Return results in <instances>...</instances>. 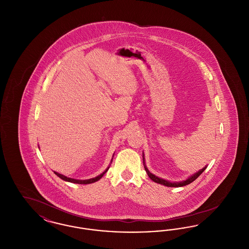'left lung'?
<instances>
[{
	"mask_svg": "<svg viewBox=\"0 0 249 249\" xmlns=\"http://www.w3.org/2000/svg\"><path fill=\"white\" fill-rule=\"evenodd\" d=\"M142 162L144 163V158H143V155H142ZM144 166V170H145V172H146V174H147V176L149 177V178L151 179V180H153L154 182L156 183H159V184H161V185H163V186H166V187H172V188H178V187H183V186H186V185H189L190 183H192L195 179H197V178H199L200 176H201V173L206 169V167H204V168H202L201 170H200L199 172H197L196 174H194L193 176H191L190 178H188L187 180H185V181H182V182H177V183H172V182H169V181H166L164 179H161V178H158V177H156L154 175H152L149 171H148V169L146 168V166Z\"/></svg>",
	"mask_w": 249,
	"mask_h": 249,
	"instance_id": "obj_1",
	"label": "left lung"
}]
</instances>
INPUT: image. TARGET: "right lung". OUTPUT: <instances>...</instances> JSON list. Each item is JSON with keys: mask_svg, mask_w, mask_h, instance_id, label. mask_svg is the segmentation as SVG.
Instances as JSON below:
<instances>
[{"mask_svg": "<svg viewBox=\"0 0 249 249\" xmlns=\"http://www.w3.org/2000/svg\"><path fill=\"white\" fill-rule=\"evenodd\" d=\"M109 169V167L107 168V170L103 173V174H101L100 176H98L97 178H91V179H88V180H76V179H72V178H67V177H64V176H62V175H60L59 173H57V172H54L55 173V175H57L59 178H61L62 180H64V181H68V182H71V183H75V184H91V183H94L96 181H98L99 179H101V178L104 177V175L106 174L107 172V170Z\"/></svg>", "mask_w": 249, "mask_h": 249, "instance_id": "obj_1", "label": "right lung"}]
</instances>
